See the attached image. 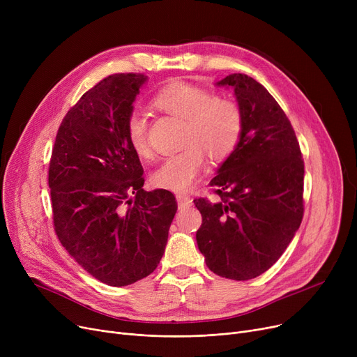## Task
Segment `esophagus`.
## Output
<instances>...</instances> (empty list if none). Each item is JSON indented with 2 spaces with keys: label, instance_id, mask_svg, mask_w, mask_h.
Here are the masks:
<instances>
[{
  "label": "esophagus",
  "instance_id": "obj_1",
  "mask_svg": "<svg viewBox=\"0 0 357 357\" xmlns=\"http://www.w3.org/2000/svg\"><path fill=\"white\" fill-rule=\"evenodd\" d=\"M176 201H178V205L179 208H186V207H191L192 205V199L186 195V194H176Z\"/></svg>",
  "mask_w": 357,
  "mask_h": 357
}]
</instances>
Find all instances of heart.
<instances>
[{
	"mask_svg": "<svg viewBox=\"0 0 357 357\" xmlns=\"http://www.w3.org/2000/svg\"><path fill=\"white\" fill-rule=\"evenodd\" d=\"M153 105L169 116L183 120L181 143L185 147L165 158L152 176L160 188L172 191L191 188L204 167V152L214 160H222L238 144L243 116L231 100L214 97L210 91L197 85L174 82L156 93ZM126 130L135 152L142 158L150 156L144 114L131 112Z\"/></svg>",
	"mask_w": 357,
	"mask_h": 357,
	"instance_id": "heart-1",
	"label": "heart"
}]
</instances>
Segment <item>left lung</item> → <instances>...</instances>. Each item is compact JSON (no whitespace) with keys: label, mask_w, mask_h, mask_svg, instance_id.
Segmentation results:
<instances>
[{"label":"left lung","mask_w":357,"mask_h":357,"mask_svg":"<svg viewBox=\"0 0 357 357\" xmlns=\"http://www.w3.org/2000/svg\"><path fill=\"white\" fill-rule=\"evenodd\" d=\"M215 86L234 89L243 130L210 182L221 199H194L202 215L197 245L215 275L248 280L266 272L299 229L304 160L288 117L264 85L233 73Z\"/></svg>","instance_id":"8db88e82"}]
</instances>
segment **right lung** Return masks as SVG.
Instances as JSON below:
<instances>
[{"label":"right lung","mask_w":357,"mask_h":357,"mask_svg":"<svg viewBox=\"0 0 357 357\" xmlns=\"http://www.w3.org/2000/svg\"><path fill=\"white\" fill-rule=\"evenodd\" d=\"M146 82L142 73H116L86 91L68 111L52 150L54 231L109 287L131 285L158 268L178 210L172 192L143 190V167L127 139V120Z\"/></svg>","instance_id":"obj_1"}]
</instances>
